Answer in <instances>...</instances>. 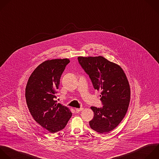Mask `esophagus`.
Listing matches in <instances>:
<instances>
[{
    "label": "esophagus",
    "instance_id": "1",
    "mask_svg": "<svg viewBox=\"0 0 159 159\" xmlns=\"http://www.w3.org/2000/svg\"><path fill=\"white\" fill-rule=\"evenodd\" d=\"M83 110H84V108L75 109V111H76V112H80V111H83Z\"/></svg>",
    "mask_w": 159,
    "mask_h": 159
}]
</instances>
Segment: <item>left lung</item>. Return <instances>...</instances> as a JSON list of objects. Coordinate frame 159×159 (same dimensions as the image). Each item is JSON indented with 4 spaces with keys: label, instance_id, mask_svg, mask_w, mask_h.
<instances>
[{
    "label": "left lung",
    "instance_id": "left-lung-1",
    "mask_svg": "<svg viewBox=\"0 0 159 159\" xmlns=\"http://www.w3.org/2000/svg\"><path fill=\"white\" fill-rule=\"evenodd\" d=\"M78 61L89 75L95 89L101 91L103 107H91L94 113L90 128L100 133L114 130L125 117L130 100L128 79L120 66L102 56L79 57Z\"/></svg>",
    "mask_w": 159,
    "mask_h": 159
}]
</instances>
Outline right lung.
<instances>
[{
    "label": "right lung",
    "instance_id": "add662e5",
    "mask_svg": "<svg viewBox=\"0 0 159 159\" xmlns=\"http://www.w3.org/2000/svg\"><path fill=\"white\" fill-rule=\"evenodd\" d=\"M69 62V59L44 61L33 71L26 85L25 99L32 116L50 133L65 128L72 115L55 100L61 75Z\"/></svg>",
    "mask_w": 159,
    "mask_h": 159
}]
</instances>
